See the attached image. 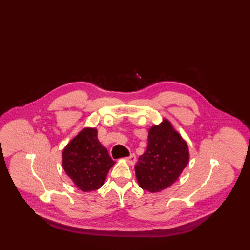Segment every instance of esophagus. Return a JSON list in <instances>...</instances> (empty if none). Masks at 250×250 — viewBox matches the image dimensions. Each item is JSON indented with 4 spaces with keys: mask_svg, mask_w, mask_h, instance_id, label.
<instances>
[{
    "mask_svg": "<svg viewBox=\"0 0 250 250\" xmlns=\"http://www.w3.org/2000/svg\"><path fill=\"white\" fill-rule=\"evenodd\" d=\"M125 161H126L129 165H133V164L135 163V161H136V157H135V155L132 153V154H130L128 157L125 158Z\"/></svg>",
    "mask_w": 250,
    "mask_h": 250,
    "instance_id": "obj_1",
    "label": "esophagus"
}]
</instances>
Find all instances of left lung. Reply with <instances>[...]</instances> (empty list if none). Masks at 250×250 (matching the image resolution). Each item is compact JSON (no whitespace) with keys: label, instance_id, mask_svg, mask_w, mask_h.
I'll use <instances>...</instances> for the list:
<instances>
[{"label":"left lung","instance_id":"1","mask_svg":"<svg viewBox=\"0 0 250 250\" xmlns=\"http://www.w3.org/2000/svg\"><path fill=\"white\" fill-rule=\"evenodd\" d=\"M189 159L187 141L163 118L148 129L146 150L134 166L138 186L150 193L167 189L178 180Z\"/></svg>","mask_w":250,"mask_h":250}]
</instances>
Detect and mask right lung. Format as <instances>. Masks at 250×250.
Wrapping results in <instances>:
<instances>
[{"label":"right lung","instance_id":"right-lung-1","mask_svg":"<svg viewBox=\"0 0 250 250\" xmlns=\"http://www.w3.org/2000/svg\"><path fill=\"white\" fill-rule=\"evenodd\" d=\"M115 163L99 141L96 127L82 128L62 151L63 169L82 192L100 189Z\"/></svg>","mask_w":250,"mask_h":250}]
</instances>
